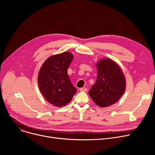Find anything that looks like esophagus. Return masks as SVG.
<instances>
[{
	"label": "esophagus",
	"instance_id": "esophagus-1",
	"mask_svg": "<svg viewBox=\"0 0 155 155\" xmlns=\"http://www.w3.org/2000/svg\"><path fill=\"white\" fill-rule=\"evenodd\" d=\"M80 91H82V92H87V88L86 87L80 88Z\"/></svg>",
	"mask_w": 155,
	"mask_h": 155
}]
</instances>
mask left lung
I'll return each instance as SVG.
<instances>
[{"mask_svg": "<svg viewBox=\"0 0 155 155\" xmlns=\"http://www.w3.org/2000/svg\"><path fill=\"white\" fill-rule=\"evenodd\" d=\"M97 78L88 92L94 102L100 107L115 104L123 95L126 88L123 73L116 63L103 59L97 63Z\"/></svg>", "mask_w": 155, "mask_h": 155, "instance_id": "left-lung-1", "label": "left lung"}]
</instances>
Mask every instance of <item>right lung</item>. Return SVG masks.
<instances>
[{"mask_svg": "<svg viewBox=\"0 0 155 155\" xmlns=\"http://www.w3.org/2000/svg\"><path fill=\"white\" fill-rule=\"evenodd\" d=\"M73 58V54L68 52L53 55L45 61L39 70L40 91L46 101L54 106L67 104L77 92L67 73Z\"/></svg>", "mask_w": 155, "mask_h": 155, "instance_id": "add662e5", "label": "right lung"}]
</instances>
